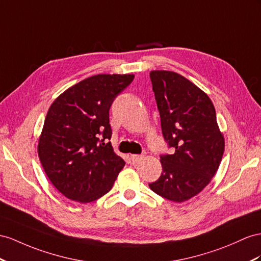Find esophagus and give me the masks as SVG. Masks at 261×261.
Instances as JSON below:
<instances>
[{"instance_id": "esophagus-1", "label": "esophagus", "mask_w": 261, "mask_h": 261, "mask_svg": "<svg viewBox=\"0 0 261 261\" xmlns=\"http://www.w3.org/2000/svg\"><path fill=\"white\" fill-rule=\"evenodd\" d=\"M143 158H144L143 154H133V155H131V160H132L133 163H138L140 161H142Z\"/></svg>"}]
</instances>
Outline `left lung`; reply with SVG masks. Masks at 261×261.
I'll list each match as a JSON object with an SVG mask.
<instances>
[{"instance_id": "8db88e82", "label": "left lung", "mask_w": 261, "mask_h": 261, "mask_svg": "<svg viewBox=\"0 0 261 261\" xmlns=\"http://www.w3.org/2000/svg\"><path fill=\"white\" fill-rule=\"evenodd\" d=\"M161 128L173 154L161 155L162 173L150 189L172 202L197 195L216 174L225 150L210 97L179 73L150 72Z\"/></svg>"}]
</instances>
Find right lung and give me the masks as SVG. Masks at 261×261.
I'll return each mask as SVG.
<instances>
[{
	"instance_id": "add662e5",
	"label": "right lung",
	"mask_w": 261,
	"mask_h": 261,
	"mask_svg": "<svg viewBox=\"0 0 261 261\" xmlns=\"http://www.w3.org/2000/svg\"><path fill=\"white\" fill-rule=\"evenodd\" d=\"M135 75L91 76L58 96L49 107L38 140V158L64 196L90 203L107 194L124 161L111 142L109 110Z\"/></svg>"
}]
</instances>
